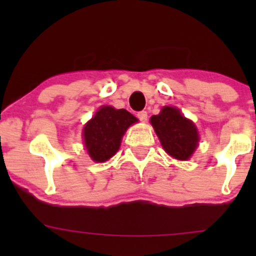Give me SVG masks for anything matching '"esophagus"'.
I'll use <instances>...</instances> for the list:
<instances>
[{"instance_id": "esophagus-1", "label": "esophagus", "mask_w": 256, "mask_h": 256, "mask_svg": "<svg viewBox=\"0 0 256 256\" xmlns=\"http://www.w3.org/2000/svg\"><path fill=\"white\" fill-rule=\"evenodd\" d=\"M137 118L140 120V122H146L148 119V113L146 110H140L137 113Z\"/></svg>"}]
</instances>
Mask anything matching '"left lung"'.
<instances>
[{"instance_id": "left-lung-1", "label": "left lung", "mask_w": 256, "mask_h": 256, "mask_svg": "<svg viewBox=\"0 0 256 256\" xmlns=\"http://www.w3.org/2000/svg\"><path fill=\"white\" fill-rule=\"evenodd\" d=\"M150 122L164 149L178 160H186L198 146V132L192 122L174 107H164Z\"/></svg>"}]
</instances>
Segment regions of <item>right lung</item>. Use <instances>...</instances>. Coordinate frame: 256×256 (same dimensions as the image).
<instances>
[{
    "instance_id": "right-lung-1",
    "label": "right lung",
    "mask_w": 256,
    "mask_h": 256,
    "mask_svg": "<svg viewBox=\"0 0 256 256\" xmlns=\"http://www.w3.org/2000/svg\"><path fill=\"white\" fill-rule=\"evenodd\" d=\"M137 122L130 112L104 106L84 126V140L90 158L104 162L118 152L125 131Z\"/></svg>"
}]
</instances>
